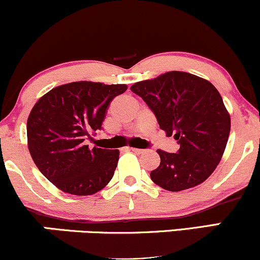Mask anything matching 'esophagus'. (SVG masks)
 I'll return each instance as SVG.
<instances>
[{
	"label": "esophagus",
	"instance_id": "esophagus-1",
	"mask_svg": "<svg viewBox=\"0 0 260 260\" xmlns=\"http://www.w3.org/2000/svg\"><path fill=\"white\" fill-rule=\"evenodd\" d=\"M131 150L136 154H143L145 151V150H143V149H138V148H131Z\"/></svg>",
	"mask_w": 260,
	"mask_h": 260
}]
</instances>
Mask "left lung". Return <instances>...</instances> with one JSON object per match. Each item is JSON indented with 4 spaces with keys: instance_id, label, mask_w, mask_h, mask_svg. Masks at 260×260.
Listing matches in <instances>:
<instances>
[{
    "instance_id": "8db88e82",
    "label": "left lung",
    "mask_w": 260,
    "mask_h": 260,
    "mask_svg": "<svg viewBox=\"0 0 260 260\" xmlns=\"http://www.w3.org/2000/svg\"><path fill=\"white\" fill-rule=\"evenodd\" d=\"M156 116L166 136L178 140V153L159 149V168L150 172L155 184L178 192L201 184L215 171L228 144L231 118L220 92L210 82L181 71L131 86Z\"/></svg>"
}]
</instances>
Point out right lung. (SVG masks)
Here are the masks:
<instances>
[{
    "mask_svg": "<svg viewBox=\"0 0 260 260\" xmlns=\"http://www.w3.org/2000/svg\"><path fill=\"white\" fill-rule=\"evenodd\" d=\"M126 84L72 82L43 95L26 122L28 148L40 172L59 190L91 196L111 181L120 151L84 145L101 128L111 100Z\"/></svg>",
    "mask_w": 260,
    "mask_h": 260,
    "instance_id": "1",
    "label": "right lung"
}]
</instances>
